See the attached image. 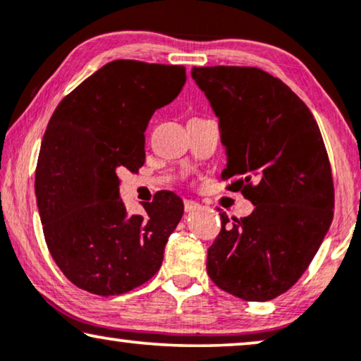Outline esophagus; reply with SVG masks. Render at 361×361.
<instances>
[{
  "mask_svg": "<svg viewBox=\"0 0 361 361\" xmlns=\"http://www.w3.org/2000/svg\"><path fill=\"white\" fill-rule=\"evenodd\" d=\"M200 209V204H197L194 200H184V210L185 212H194V210H199Z\"/></svg>",
  "mask_w": 361,
  "mask_h": 361,
  "instance_id": "esophagus-1",
  "label": "esophagus"
}]
</instances>
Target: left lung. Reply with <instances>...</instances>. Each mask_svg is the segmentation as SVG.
<instances>
[{"label": "left lung", "mask_w": 361, "mask_h": 361, "mask_svg": "<svg viewBox=\"0 0 361 361\" xmlns=\"http://www.w3.org/2000/svg\"><path fill=\"white\" fill-rule=\"evenodd\" d=\"M219 116L228 190L253 214L230 221L207 255L210 279L243 300H271L298 283L334 219V179L322 135L305 103L256 67H194Z\"/></svg>", "instance_id": "1"}]
</instances>
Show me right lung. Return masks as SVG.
Returning a JSON list of instances; mask_svg holds the SVG:
<instances>
[{
  "instance_id": "1",
  "label": "right lung",
  "mask_w": 361,
  "mask_h": 361,
  "mask_svg": "<svg viewBox=\"0 0 361 361\" xmlns=\"http://www.w3.org/2000/svg\"><path fill=\"white\" fill-rule=\"evenodd\" d=\"M184 66L113 61L59 103L44 133L36 199L44 238L66 278L88 293L125 294L162 264L184 204L162 190L128 215L116 171L145 164L152 113L179 95Z\"/></svg>"
}]
</instances>
